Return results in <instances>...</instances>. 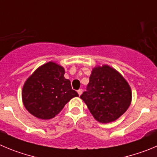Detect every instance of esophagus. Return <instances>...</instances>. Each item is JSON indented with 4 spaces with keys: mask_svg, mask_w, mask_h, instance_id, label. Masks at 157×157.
Listing matches in <instances>:
<instances>
[{
    "mask_svg": "<svg viewBox=\"0 0 157 157\" xmlns=\"http://www.w3.org/2000/svg\"><path fill=\"white\" fill-rule=\"evenodd\" d=\"M77 93H78L79 96H80V95L82 94V93H83V90H82V89H79V90H77Z\"/></svg>",
    "mask_w": 157,
    "mask_h": 157,
    "instance_id": "obj_1",
    "label": "esophagus"
}]
</instances>
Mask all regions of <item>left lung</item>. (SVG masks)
<instances>
[{
	"label": "left lung",
	"instance_id": "left-lung-1",
	"mask_svg": "<svg viewBox=\"0 0 157 157\" xmlns=\"http://www.w3.org/2000/svg\"><path fill=\"white\" fill-rule=\"evenodd\" d=\"M80 98L99 122L115 121L127 111L132 101V90L124 77L108 65L92 69L87 91Z\"/></svg>",
	"mask_w": 157,
	"mask_h": 157
}]
</instances>
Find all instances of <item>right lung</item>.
<instances>
[{"mask_svg":"<svg viewBox=\"0 0 157 157\" xmlns=\"http://www.w3.org/2000/svg\"><path fill=\"white\" fill-rule=\"evenodd\" d=\"M65 70L55 62H48L36 69L23 85L21 97L29 113L40 119L54 118L66 104L78 94L72 90Z\"/></svg>","mask_w":157,"mask_h":157,"instance_id":"right-lung-1","label":"right lung"}]
</instances>
